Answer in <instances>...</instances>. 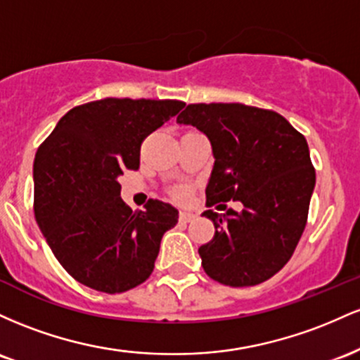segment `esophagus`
I'll list each match as a JSON object with an SVG mask.
<instances>
[{"instance_id": "obj_1", "label": "esophagus", "mask_w": 360, "mask_h": 360, "mask_svg": "<svg viewBox=\"0 0 360 360\" xmlns=\"http://www.w3.org/2000/svg\"><path fill=\"white\" fill-rule=\"evenodd\" d=\"M180 221L181 223H191V221H193L195 219V214H192V212H180Z\"/></svg>"}]
</instances>
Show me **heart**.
Segmentation results:
<instances>
[{"label": "heart", "instance_id": "1", "mask_svg": "<svg viewBox=\"0 0 360 360\" xmlns=\"http://www.w3.org/2000/svg\"><path fill=\"white\" fill-rule=\"evenodd\" d=\"M188 195H191L188 187H176L175 191H173V197H175L176 200H187Z\"/></svg>", "mask_w": 360, "mask_h": 360}]
</instances>
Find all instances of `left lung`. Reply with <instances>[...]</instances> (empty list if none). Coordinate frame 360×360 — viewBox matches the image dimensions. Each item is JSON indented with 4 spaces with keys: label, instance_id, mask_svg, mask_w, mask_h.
I'll return each mask as SVG.
<instances>
[{
    "label": "left lung",
    "instance_id": "1",
    "mask_svg": "<svg viewBox=\"0 0 360 360\" xmlns=\"http://www.w3.org/2000/svg\"><path fill=\"white\" fill-rule=\"evenodd\" d=\"M176 122L211 141L205 205L243 204L241 212H202L216 228L199 248L202 267L231 288L265 282L288 264L308 221L316 175L304 136L277 112L243 103H191Z\"/></svg>",
    "mask_w": 360,
    "mask_h": 360
}]
</instances>
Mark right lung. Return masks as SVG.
Returning a JSON list of instances; mask_svg holds the SVG:
<instances>
[{
    "label": "right lung",
    "instance_id": "right-lung-1",
    "mask_svg": "<svg viewBox=\"0 0 360 360\" xmlns=\"http://www.w3.org/2000/svg\"><path fill=\"white\" fill-rule=\"evenodd\" d=\"M185 107L180 100L103 98L71 108L34 161V212L64 270L100 292L143 284L179 211L149 199L132 211L119 176L139 168L141 144Z\"/></svg>",
    "mask_w": 360,
    "mask_h": 360
}]
</instances>
